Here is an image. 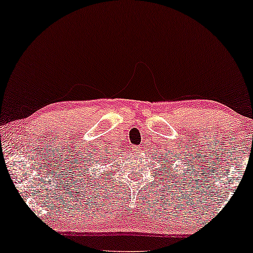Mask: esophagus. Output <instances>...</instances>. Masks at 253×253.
<instances>
[{"label": "esophagus", "mask_w": 253, "mask_h": 253, "mask_svg": "<svg viewBox=\"0 0 253 253\" xmlns=\"http://www.w3.org/2000/svg\"><path fill=\"white\" fill-rule=\"evenodd\" d=\"M141 152H143V147H137L136 148V153H141Z\"/></svg>", "instance_id": "34e87169"}]
</instances>
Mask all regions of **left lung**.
Segmentation results:
<instances>
[{
    "label": "left lung",
    "mask_w": 253,
    "mask_h": 253,
    "mask_svg": "<svg viewBox=\"0 0 253 253\" xmlns=\"http://www.w3.org/2000/svg\"><path fill=\"white\" fill-rule=\"evenodd\" d=\"M155 158H157V157H155ZM158 159H159L158 164L161 165L162 172H166V174H168V170H169L170 166L175 164V162H176L175 157H174V155H171L170 152H169V151L167 152V153H166V152H164V153H161L160 157H158ZM154 165H155V164H154ZM174 165L175 167L174 169H170L171 177H172V176L176 175V172H174V171L176 170V168H177V165ZM157 170H158V168H157ZM172 173H174V175H172ZM184 174H185V171L183 172V175H184Z\"/></svg>",
    "instance_id": "obj_1"
}]
</instances>
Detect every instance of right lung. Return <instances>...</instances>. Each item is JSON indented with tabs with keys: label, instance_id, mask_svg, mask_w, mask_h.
<instances>
[{
	"label": "right lung",
	"instance_id": "right-lung-1",
	"mask_svg": "<svg viewBox=\"0 0 253 253\" xmlns=\"http://www.w3.org/2000/svg\"><path fill=\"white\" fill-rule=\"evenodd\" d=\"M109 153H110V152H109Z\"/></svg>",
	"mask_w": 253,
	"mask_h": 253
}]
</instances>
